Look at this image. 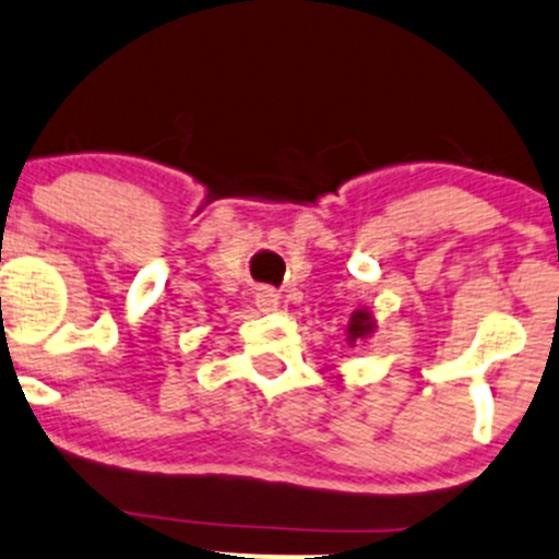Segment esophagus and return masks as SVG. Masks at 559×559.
<instances>
[{"instance_id": "1", "label": "esophagus", "mask_w": 559, "mask_h": 559, "mask_svg": "<svg viewBox=\"0 0 559 559\" xmlns=\"http://www.w3.org/2000/svg\"><path fill=\"white\" fill-rule=\"evenodd\" d=\"M280 304V296L272 290V287H261V290L255 293V307L261 309V312H274Z\"/></svg>"}]
</instances>
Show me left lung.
Segmentation results:
<instances>
[{
	"instance_id": "8db88e82",
	"label": "left lung",
	"mask_w": 559,
	"mask_h": 559,
	"mask_svg": "<svg viewBox=\"0 0 559 559\" xmlns=\"http://www.w3.org/2000/svg\"><path fill=\"white\" fill-rule=\"evenodd\" d=\"M374 329H378V320H374V314L369 312L367 307L356 309V312L350 314V320H347V329H345L347 345L356 347V342L369 340V336L374 334Z\"/></svg>"
}]
</instances>
